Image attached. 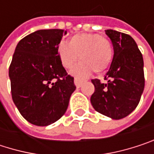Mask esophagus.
<instances>
[{
	"mask_svg": "<svg viewBox=\"0 0 154 154\" xmlns=\"http://www.w3.org/2000/svg\"><path fill=\"white\" fill-rule=\"evenodd\" d=\"M74 83H75V85H76V86H77V87H80V86L82 85V84L84 83V81H83V80L78 79V78H77V77H75V79H74Z\"/></svg>",
	"mask_w": 154,
	"mask_h": 154,
	"instance_id": "34e87169",
	"label": "esophagus"
}]
</instances>
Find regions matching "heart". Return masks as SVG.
<instances>
[{
	"label": "heart",
	"mask_w": 154,
	"mask_h": 154,
	"mask_svg": "<svg viewBox=\"0 0 154 154\" xmlns=\"http://www.w3.org/2000/svg\"><path fill=\"white\" fill-rule=\"evenodd\" d=\"M58 55L62 66L72 69L78 57L81 61L71 73L78 77H87L94 71L100 73L109 66L113 58L110 41L98 34L82 33L73 35L68 45L62 43L58 48Z\"/></svg>",
	"instance_id": "obj_1"
}]
</instances>
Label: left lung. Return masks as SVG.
<instances>
[{
    "label": "left lung",
    "instance_id": "8db88e82",
    "mask_svg": "<svg viewBox=\"0 0 154 154\" xmlns=\"http://www.w3.org/2000/svg\"><path fill=\"white\" fill-rule=\"evenodd\" d=\"M111 40L114 55L104 79H93L94 93L91 103L99 113L112 119L129 115L138 105L144 88L143 60L135 40L127 34L105 30Z\"/></svg>",
    "mask_w": 154,
    "mask_h": 154
}]
</instances>
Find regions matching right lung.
I'll list each match as a JSON object with an SVG mask.
<instances>
[{"instance_id": "obj_1", "label": "right lung", "mask_w": 154, "mask_h": 154, "mask_svg": "<svg viewBox=\"0 0 154 154\" xmlns=\"http://www.w3.org/2000/svg\"><path fill=\"white\" fill-rule=\"evenodd\" d=\"M67 31L37 30L16 47L9 69L11 95L20 114L31 124L51 125L66 112L76 90L59 55V44Z\"/></svg>"}]
</instances>
